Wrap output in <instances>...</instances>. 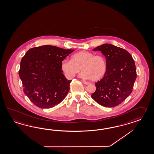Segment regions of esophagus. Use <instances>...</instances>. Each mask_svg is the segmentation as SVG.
<instances>
[{
    "label": "esophagus",
    "instance_id": "1",
    "mask_svg": "<svg viewBox=\"0 0 154 154\" xmlns=\"http://www.w3.org/2000/svg\"><path fill=\"white\" fill-rule=\"evenodd\" d=\"M83 84H85V85H89L90 84V83L87 82H86V81H83Z\"/></svg>",
    "mask_w": 154,
    "mask_h": 154
}]
</instances>
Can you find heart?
Returning <instances> with one entry per match:
<instances>
[{
	"label": "heart",
	"instance_id": "b5f03b06",
	"mask_svg": "<svg viewBox=\"0 0 154 154\" xmlns=\"http://www.w3.org/2000/svg\"><path fill=\"white\" fill-rule=\"evenodd\" d=\"M60 68L67 79L73 78L81 68L82 78L97 81L105 75L107 64L105 57L101 55L82 51L73 54L71 60H63Z\"/></svg>",
	"mask_w": 154,
	"mask_h": 154
}]
</instances>
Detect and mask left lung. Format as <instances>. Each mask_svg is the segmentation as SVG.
I'll list each match as a JSON object with an SVG mask.
<instances>
[{
	"label": "left lung",
	"mask_w": 154,
	"mask_h": 154,
	"mask_svg": "<svg viewBox=\"0 0 154 154\" xmlns=\"http://www.w3.org/2000/svg\"><path fill=\"white\" fill-rule=\"evenodd\" d=\"M93 51L105 56L107 68L103 77L95 83L96 90L91 97L104 107L120 105L132 91L137 76L134 60L127 51L111 44L102 45Z\"/></svg>",
	"instance_id": "8db88e82"
}]
</instances>
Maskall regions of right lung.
<instances>
[{
	"label": "right lung",
	"instance_id": "add662e5",
	"mask_svg": "<svg viewBox=\"0 0 154 154\" xmlns=\"http://www.w3.org/2000/svg\"><path fill=\"white\" fill-rule=\"evenodd\" d=\"M74 51L42 45L29 49L23 57L19 75L23 91L38 107L51 108L66 97L72 80L65 77L60 65Z\"/></svg>",
	"mask_w": 154,
	"mask_h": 154
}]
</instances>
